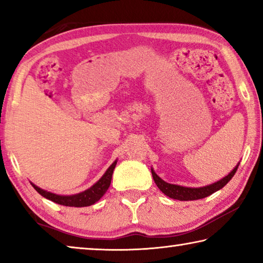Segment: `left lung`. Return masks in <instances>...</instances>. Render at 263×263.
I'll list each match as a JSON object with an SVG mask.
<instances>
[{"label": "left lung", "instance_id": "8db88e82", "mask_svg": "<svg viewBox=\"0 0 263 263\" xmlns=\"http://www.w3.org/2000/svg\"><path fill=\"white\" fill-rule=\"evenodd\" d=\"M239 163L235 166L232 171H231L228 175L222 177L219 181L215 182V183L204 185V186H198V188H191V186H183L179 184H172L168 183V182L163 181L161 177L157 175V173L154 172L153 168H151V172H152L153 180L155 184L158 185V188L162 191V193L171 197L173 199H179V201H195V199H201L205 198L208 196L212 195L216 191L220 190L222 186H225L229 183V181L234 176L235 172L239 167Z\"/></svg>", "mask_w": 263, "mask_h": 263}]
</instances>
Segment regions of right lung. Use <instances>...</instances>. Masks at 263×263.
<instances>
[{
	"label": "right lung",
	"mask_w": 263,
	"mask_h": 263,
	"mask_svg": "<svg viewBox=\"0 0 263 263\" xmlns=\"http://www.w3.org/2000/svg\"><path fill=\"white\" fill-rule=\"evenodd\" d=\"M117 164V160H115L112 164L106 169V172L103 174V176L96 182L95 184H92L90 188H88L87 190L81 191L79 194H74V195H57L53 194L51 191L44 190L42 188H39L38 185L32 184L33 188L37 190V193L41 194L43 197H45L50 201L54 202L57 204H60V205H65V206H75V208H82V206H89L95 204L96 202H99L102 198L106 190L109 189L110 183H111V177H112V173L114 169Z\"/></svg>",
	"instance_id": "add662e5"
}]
</instances>
